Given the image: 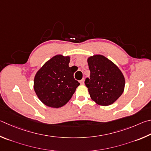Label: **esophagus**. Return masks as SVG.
Here are the masks:
<instances>
[{
	"label": "esophagus",
	"instance_id": "obj_1",
	"mask_svg": "<svg viewBox=\"0 0 151 151\" xmlns=\"http://www.w3.org/2000/svg\"><path fill=\"white\" fill-rule=\"evenodd\" d=\"M80 83L81 84V85H83V84H84V79H82V80L80 81Z\"/></svg>",
	"mask_w": 151,
	"mask_h": 151
}]
</instances>
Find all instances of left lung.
I'll return each instance as SVG.
<instances>
[{
    "mask_svg": "<svg viewBox=\"0 0 151 151\" xmlns=\"http://www.w3.org/2000/svg\"><path fill=\"white\" fill-rule=\"evenodd\" d=\"M90 78L85 83L91 99L97 104L107 106L118 99L125 89V80L117 65L102 55L88 58Z\"/></svg>",
    "mask_w": 151,
    "mask_h": 151,
    "instance_id": "left-lung-1",
    "label": "left lung"
}]
</instances>
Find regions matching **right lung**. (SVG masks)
Returning <instances> with one entry per match:
<instances>
[{
  "label": "right lung",
  "mask_w": 151,
  "mask_h": 151,
  "mask_svg": "<svg viewBox=\"0 0 151 151\" xmlns=\"http://www.w3.org/2000/svg\"><path fill=\"white\" fill-rule=\"evenodd\" d=\"M70 57L56 55L37 71L34 89L39 99L47 106L59 108L72 97L80 83L73 78L75 71L69 67Z\"/></svg>",
  "instance_id": "right-lung-1"
}]
</instances>
